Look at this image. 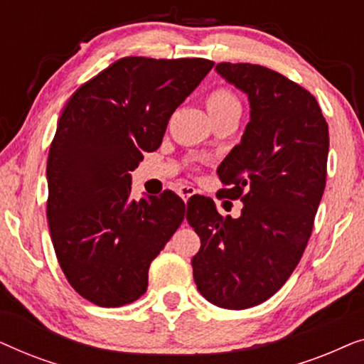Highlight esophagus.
<instances>
[{"label": "esophagus", "instance_id": "esophagus-1", "mask_svg": "<svg viewBox=\"0 0 364 364\" xmlns=\"http://www.w3.org/2000/svg\"><path fill=\"white\" fill-rule=\"evenodd\" d=\"M177 193L183 198V200H188V198H191L193 193H196V188H193L192 186H181V187H178Z\"/></svg>", "mask_w": 364, "mask_h": 364}]
</instances>
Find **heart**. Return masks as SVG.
Returning <instances> with one entry per match:
<instances>
[{"mask_svg": "<svg viewBox=\"0 0 364 364\" xmlns=\"http://www.w3.org/2000/svg\"><path fill=\"white\" fill-rule=\"evenodd\" d=\"M205 106L212 121L222 116H228V114H240V101H238L237 94L227 86L213 87L207 94Z\"/></svg>", "mask_w": 364, "mask_h": 364, "instance_id": "1", "label": "heart"}]
</instances>
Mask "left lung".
I'll return each mask as SVG.
<instances>
[{"label":"left lung","instance_id":"1","mask_svg":"<svg viewBox=\"0 0 364 364\" xmlns=\"http://www.w3.org/2000/svg\"><path fill=\"white\" fill-rule=\"evenodd\" d=\"M217 73L250 102L242 141L218 166L222 197L243 202L222 217L208 197L191 203L187 220L200 237L192 258L200 295L227 310H245L285 285L310 240L326 183L330 136L315 96L250 63H220Z\"/></svg>","mask_w":364,"mask_h":364}]
</instances>
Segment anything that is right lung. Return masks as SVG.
<instances>
[{
    "label": "right lung",
    "instance_id": "obj_1",
    "mask_svg": "<svg viewBox=\"0 0 364 364\" xmlns=\"http://www.w3.org/2000/svg\"><path fill=\"white\" fill-rule=\"evenodd\" d=\"M213 61L122 58L64 106L48 156V222L69 285L116 308L147 290L149 267L186 217L172 191L131 198V171L162 144L168 119Z\"/></svg>",
    "mask_w": 364,
    "mask_h": 364
}]
</instances>
